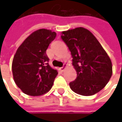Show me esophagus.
Here are the masks:
<instances>
[{
    "label": "esophagus",
    "instance_id": "esophagus-1",
    "mask_svg": "<svg viewBox=\"0 0 122 122\" xmlns=\"http://www.w3.org/2000/svg\"><path fill=\"white\" fill-rule=\"evenodd\" d=\"M66 65H65V64H64V66L62 67H61V68H60V70L61 71H62L63 72L64 71V69L66 68Z\"/></svg>",
    "mask_w": 122,
    "mask_h": 122
}]
</instances>
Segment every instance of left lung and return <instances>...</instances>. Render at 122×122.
Segmentation results:
<instances>
[{"mask_svg": "<svg viewBox=\"0 0 122 122\" xmlns=\"http://www.w3.org/2000/svg\"><path fill=\"white\" fill-rule=\"evenodd\" d=\"M77 76L69 83L74 92L92 96L103 89L112 75L110 58L90 31L79 27L62 32Z\"/></svg>", "mask_w": 122, "mask_h": 122, "instance_id": "obj_1", "label": "left lung"}]
</instances>
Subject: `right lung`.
<instances>
[{
	"mask_svg": "<svg viewBox=\"0 0 122 122\" xmlns=\"http://www.w3.org/2000/svg\"><path fill=\"white\" fill-rule=\"evenodd\" d=\"M56 33L39 29L28 36L18 47L12 62L14 81L24 94L41 96L49 92L58 75L48 64L46 50Z\"/></svg>",
	"mask_w": 122,
	"mask_h": 122,
	"instance_id": "obj_1",
	"label": "right lung"
}]
</instances>
